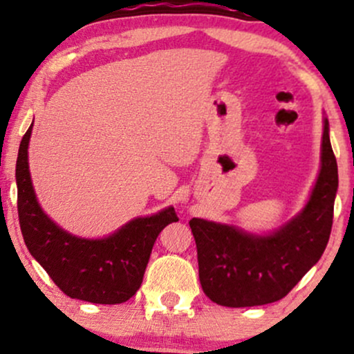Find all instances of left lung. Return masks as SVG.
<instances>
[{"mask_svg": "<svg viewBox=\"0 0 354 354\" xmlns=\"http://www.w3.org/2000/svg\"><path fill=\"white\" fill-rule=\"evenodd\" d=\"M338 165L324 120L321 171L299 216L270 236L193 218L200 283L211 301L228 308L274 303L318 263L331 234Z\"/></svg>", "mask_w": 354, "mask_h": 354, "instance_id": "obj_1", "label": "left lung"}]
</instances>
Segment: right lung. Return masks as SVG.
I'll return each mask as SVG.
<instances>
[{
    "mask_svg": "<svg viewBox=\"0 0 354 354\" xmlns=\"http://www.w3.org/2000/svg\"><path fill=\"white\" fill-rule=\"evenodd\" d=\"M31 128L33 124L24 133L16 160L18 218L26 248L70 298L98 304L128 301L140 290L158 234L178 221L176 211L166 208L153 216L136 218L104 239L71 236L36 201L28 169Z\"/></svg>",
    "mask_w": 354,
    "mask_h": 354,
    "instance_id": "1",
    "label": "right lung"
}]
</instances>
